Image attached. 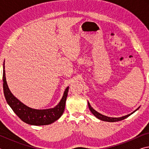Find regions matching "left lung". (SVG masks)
Masks as SVG:
<instances>
[{"label":"left lung","mask_w":149,"mask_h":149,"mask_svg":"<svg viewBox=\"0 0 149 149\" xmlns=\"http://www.w3.org/2000/svg\"><path fill=\"white\" fill-rule=\"evenodd\" d=\"M88 106H89V109L91 110V112L93 113V114L95 116V117H97V118H99V120H102V121H105V122H118V121H121L122 120H124L125 118L129 117L130 116L131 114H132L133 113H134L136 110H137L139 109V107L137 109H136L134 112H133L132 113H131V114H128V115H126V116H122V117H120V118H111V117H108V116H104L102 115L101 114H100V113H99L98 112H97V111L95 110L93 108L91 107V105L89 104V102H88Z\"/></svg>","instance_id":"obj_1"}]
</instances>
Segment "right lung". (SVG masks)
I'll use <instances>...</instances> for the list:
<instances>
[{
  "label": "right lung",
  "mask_w": 149,
  "mask_h": 149,
  "mask_svg": "<svg viewBox=\"0 0 149 149\" xmlns=\"http://www.w3.org/2000/svg\"><path fill=\"white\" fill-rule=\"evenodd\" d=\"M3 91L5 99L17 116L25 123L34 125H49L58 120L64 111L69 87L65 89L61 100L56 107L44 110L29 108L16 99L10 91L5 76L4 62L3 65Z\"/></svg>",
  "instance_id": "add662e5"
}]
</instances>
